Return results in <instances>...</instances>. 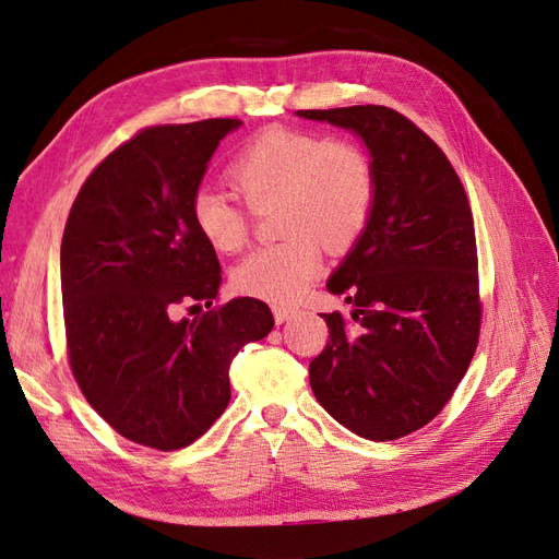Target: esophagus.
<instances>
[{
  "label": "esophagus",
  "instance_id": "34e87169",
  "mask_svg": "<svg viewBox=\"0 0 559 559\" xmlns=\"http://www.w3.org/2000/svg\"><path fill=\"white\" fill-rule=\"evenodd\" d=\"M273 314H275L277 324H284V321H289V319L296 314V310H294V308H284V306H275V308H273Z\"/></svg>",
  "mask_w": 559,
  "mask_h": 559
}]
</instances>
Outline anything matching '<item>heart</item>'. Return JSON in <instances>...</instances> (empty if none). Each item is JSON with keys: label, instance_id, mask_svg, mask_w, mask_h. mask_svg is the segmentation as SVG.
<instances>
[{"label": "heart", "instance_id": "b5f03b06", "mask_svg": "<svg viewBox=\"0 0 559 559\" xmlns=\"http://www.w3.org/2000/svg\"><path fill=\"white\" fill-rule=\"evenodd\" d=\"M226 179L251 210L275 205V247L249 253L233 270L242 294L292 302L308 289L321 267V247L349 249L366 233L376 210V167L349 140L296 128H265L240 146ZM249 210L233 198L198 189L191 218L212 249L238 253L249 240Z\"/></svg>", "mask_w": 559, "mask_h": 559}]
</instances>
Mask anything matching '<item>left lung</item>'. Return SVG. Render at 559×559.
Listing matches in <instances>:
<instances>
[{
	"label": "left lung",
	"instance_id": "obj_1",
	"mask_svg": "<svg viewBox=\"0 0 559 559\" xmlns=\"http://www.w3.org/2000/svg\"><path fill=\"white\" fill-rule=\"evenodd\" d=\"M298 116L354 130L376 167L366 233L329 280L352 317L321 314L310 364L317 401L368 441H396L441 413L476 354L483 302L464 186L427 132L396 109L357 105Z\"/></svg>",
	"mask_w": 559,
	"mask_h": 559
}]
</instances>
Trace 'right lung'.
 Wrapping results in <instances>:
<instances>
[{"label":"right lung","instance_id":"obj_1","mask_svg":"<svg viewBox=\"0 0 559 559\" xmlns=\"http://www.w3.org/2000/svg\"><path fill=\"white\" fill-rule=\"evenodd\" d=\"M240 123L140 130L88 175L67 216V359L97 415L132 443L191 445L226 411L235 354L275 324L259 298L212 306L222 265L191 218L212 154ZM191 301L211 310L175 320Z\"/></svg>","mask_w":559,"mask_h":559}]
</instances>
